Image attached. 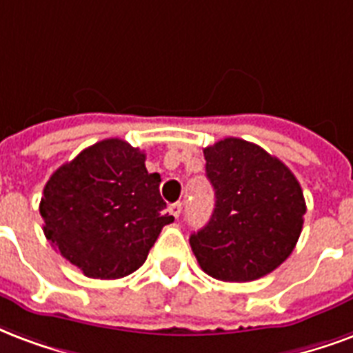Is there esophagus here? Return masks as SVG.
Wrapping results in <instances>:
<instances>
[{"label": "esophagus", "instance_id": "obj_1", "mask_svg": "<svg viewBox=\"0 0 353 353\" xmlns=\"http://www.w3.org/2000/svg\"><path fill=\"white\" fill-rule=\"evenodd\" d=\"M168 209H170V212L174 214V216H176V219H179V214H181V209H183V203L181 201H176V203H172Z\"/></svg>", "mask_w": 353, "mask_h": 353}]
</instances>
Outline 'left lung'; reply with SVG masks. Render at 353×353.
<instances>
[{
    "label": "left lung",
    "instance_id": "1",
    "mask_svg": "<svg viewBox=\"0 0 353 353\" xmlns=\"http://www.w3.org/2000/svg\"><path fill=\"white\" fill-rule=\"evenodd\" d=\"M214 188V211L190 235L201 270L220 281H254L276 270L294 250L305 214L300 183L263 148L224 139L203 150Z\"/></svg>",
    "mask_w": 353,
    "mask_h": 353
}]
</instances>
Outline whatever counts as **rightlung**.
Here are the masks:
<instances>
[{"instance_id": "obj_1", "label": "right lung", "mask_w": 353, "mask_h": 353, "mask_svg": "<svg viewBox=\"0 0 353 353\" xmlns=\"http://www.w3.org/2000/svg\"><path fill=\"white\" fill-rule=\"evenodd\" d=\"M146 153L107 139L53 172L40 200L44 235L87 278L118 279L144 265L165 212L159 174H148Z\"/></svg>"}]
</instances>
